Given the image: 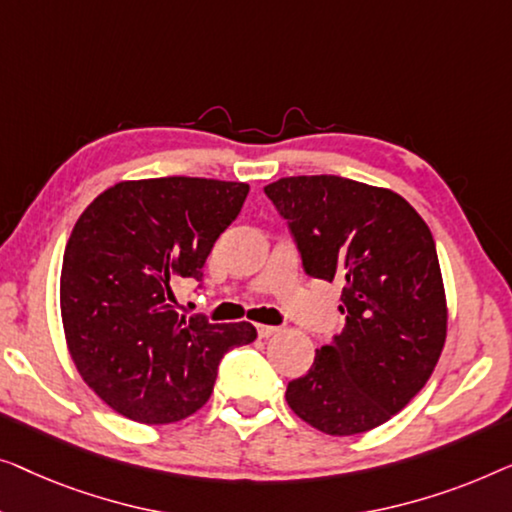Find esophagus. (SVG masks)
I'll return each mask as SVG.
<instances>
[{"mask_svg": "<svg viewBox=\"0 0 512 512\" xmlns=\"http://www.w3.org/2000/svg\"><path fill=\"white\" fill-rule=\"evenodd\" d=\"M280 331V327H271V325H257V334H259V338H271V336H276Z\"/></svg>", "mask_w": 512, "mask_h": 512, "instance_id": "obj_1", "label": "esophagus"}]
</instances>
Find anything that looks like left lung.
Segmentation results:
<instances>
[{
  "mask_svg": "<svg viewBox=\"0 0 512 512\" xmlns=\"http://www.w3.org/2000/svg\"><path fill=\"white\" fill-rule=\"evenodd\" d=\"M264 192L290 225L308 276L345 285V327L287 385V406L329 436L376 429L427 385L443 352L448 304L434 236L385 187L290 176Z\"/></svg>",
  "mask_w": 512,
  "mask_h": 512,
  "instance_id": "obj_1",
  "label": "left lung"
}]
</instances>
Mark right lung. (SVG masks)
<instances>
[{"label": "right lung", "mask_w": 512, "mask_h": 512, "mask_svg": "<svg viewBox=\"0 0 512 512\" xmlns=\"http://www.w3.org/2000/svg\"><path fill=\"white\" fill-rule=\"evenodd\" d=\"M248 190L187 176L122 181L78 218L60 273L64 338L85 385L115 413L143 424L197 413L222 355L257 338L250 322L213 325L171 306V283L204 278Z\"/></svg>", "instance_id": "right-lung-1"}]
</instances>
